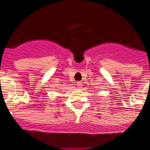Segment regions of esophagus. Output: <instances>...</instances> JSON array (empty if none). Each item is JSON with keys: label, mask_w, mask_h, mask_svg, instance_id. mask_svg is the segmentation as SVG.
<instances>
[{"label": "esophagus", "mask_w": 150, "mask_h": 150, "mask_svg": "<svg viewBox=\"0 0 150 150\" xmlns=\"http://www.w3.org/2000/svg\"><path fill=\"white\" fill-rule=\"evenodd\" d=\"M76 87L78 88H81V87L82 86V83L81 82H76Z\"/></svg>", "instance_id": "34e87169"}]
</instances>
